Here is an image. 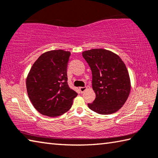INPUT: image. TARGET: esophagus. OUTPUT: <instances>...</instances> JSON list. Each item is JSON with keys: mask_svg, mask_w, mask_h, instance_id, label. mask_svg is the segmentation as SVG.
Instances as JSON below:
<instances>
[{"mask_svg": "<svg viewBox=\"0 0 158 158\" xmlns=\"http://www.w3.org/2000/svg\"><path fill=\"white\" fill-rule=\"evenodd\" d=\"M79 90H80V91H81V93H84L85 90H87V87H80L79 88Z\"/></svg>", "mask_w": 158, "mask_h": 158, "instance_id": "1", "label": "esophagus"}]
</instances>
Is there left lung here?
<instances>
[{
  "mask_svg": "<svg viewBox=\"0 0 158 158\" xmlns=\"http://www.w3.org/2000/svg\"><path fill=\"white\" fill-rule=\"evenodd\" d=\"M92 71L95 99L88 104L96 113L107 115L118 111L129 97L131 82L126 65L116 53L105 49L82 52Z\"/></svg>",
  "mask_w": 158,
  "mask_h": 158,
  "instance_id": "1",
  "label": "left lung"
}]
</instances>
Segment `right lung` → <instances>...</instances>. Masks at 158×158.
<instances>
[{"instance_id":"add662e5","label":"right lung","mask_w":158,"mask_h":158,"mask_svg":"<svg viewBox=\"0 0 158 158\" xmlns=\"http://www.w3.org/2000/svg\"><path fill=\"white\" fill-rule=\"evenodd\" d=\"M70 52L58 49L42 53L26 77V90L35 109L49 117L60 116L73 105L77 93L68 84Z\"/></svg>"}]
</instances>
